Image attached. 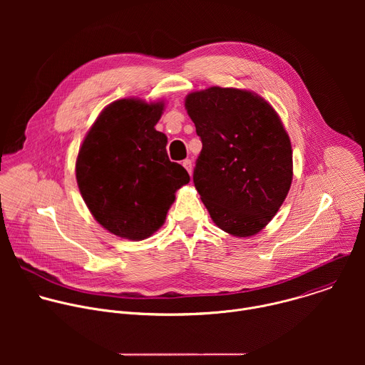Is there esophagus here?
I'll return each instance as SVG.
<instances>
[{
    "label": "esophagus",
    "instance_id": "34e87169",
    "mask_svg": "<svg viewBox=\"0 0 365 365\" xmlns=\"http://www.w3.org/2000/svg\"><path fill=\"white\" fill-rule=\"evenodd\" d=\"M192 160H189V159H186V160H183V168L187 170V173L189 175H192Z\"/></svg>",
    "mask_w": 365,
    "mask_h": 365
}]
</instances>
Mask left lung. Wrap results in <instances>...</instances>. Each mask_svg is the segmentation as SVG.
<instances>
[{"label":"left lung","mask_w":365,"mask_h":365,"mask_svg":"<svg viewBox=\"0 0 365 365\" xmlns=\"http://www.w3.org/2000/svg\"><path fill=\"white\" fill-rule=\"evenodd\" d=\"M185 107L200 137L193 183L212 221L235 237L262 231L286 199L290 138L270 103L244 89L192 92Z\"/></svg>","instance_id":"8db88e82"}]
</instances>
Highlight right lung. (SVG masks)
<instances>
[{
    "label": "right lung",
    "mask_w": 365,
    "mask_h": 365,
    "mask_svg": "<svg viewBox=\"0 0 365 365\" xmlns=\"http://www.w3.org/2000/svg\"><path fill=\"white\" fill-rule=\"evenodd\" d=\"M163 102L118 99L88 131L76 159V180L93 218L121 238L140 241L166 220L185 168L169 160L168 137L154 128Z\"/></svg>",
    "instance_id": "right-lung-1"
}]
</instances>
